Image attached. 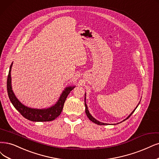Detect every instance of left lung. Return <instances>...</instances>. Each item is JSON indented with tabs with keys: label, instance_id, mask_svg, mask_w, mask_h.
<instances>
[{
	"label": "left lung",
	"instance_id": "obj_1",
	"mask_svg": "<svg viewBox=\"0 0 159 159\" xmlns=\"http://www.w3.org/2000/svg\"><path fill=\"white\" fill-rule=\"evenodd\" d=\"M86 96V95H85ZM84 99H85V103H84V105H85V111H86V115H87V116L89 117V119L92 121V122H94V123H96V124H97V125H107V124H105V123H103V122H99V121H98L97 120H96L94 118H93V117L90 114V113H89V109H88V107H87V105H86V98H84ZM138 104V105H139ZM137 106V107H138ZM137 107H136V109H135L132 112V113L129 115L127 118L125 119V120H124L123 121H125V120H126V119H128L129 117H130L132 115V113L134 112L135 111V110L136 109V108H137Z\"/></svg>",
	"mask_w": 159,
	"mask_h": 159
}]
</instances>
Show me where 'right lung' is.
<instances>
[{
    "mask_svg": "<svg viewBox=\"0 0 159 159\" xmlns=\"http://www.w3.org/2000/svg\"><path fill=\"white\" fill-rule=\"evenodd\" d=\"M11 66H12V63H11L10 66L8 75L7 91L10 100L14 106V107L19 111L23 117H25V119L29 120L34 122H46L56 119L57 117L61 114L64 105V103L66 102V99L70 92L74 89L75 86H69L66 88L65 90L62 92L59 100L54 106L44 109H37L29 108L25 106L24 105H23L18 99H17L12 90H11L10 75Z\"/></svg>",
    "mask_w": 159,
    "mask_h": 159,
    "instance_id": "right-lung-1",
    "label": "right lung"
}]
</instances>
